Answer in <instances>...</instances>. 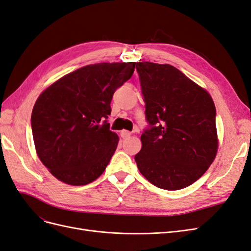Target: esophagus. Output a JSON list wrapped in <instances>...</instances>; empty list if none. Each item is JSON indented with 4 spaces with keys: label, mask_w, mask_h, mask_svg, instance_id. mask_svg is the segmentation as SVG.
I'll use <instances>...</instances> for the list:
<instances>
[{
    "label": "esophagus",
    "mask_w": 251,
    "mask_h": 251,
    "mask_svg": "<svg viewBox=\"0 0 251 251\" xmlns=\"http://www.w3.org/2000/svg\"><path fill=\"white\" fill-rule=\"evenodd\" d=\"M120 136H121V138H124V139H127L128 137H130L131 136V132H128V131H121L120 132Z\"/></svg>",
    "instance_id": "esophagus-1"
}]
</instances>
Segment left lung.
<instances>
[{
  "label": "left lung",
  "mask_w": 251,
  "mask_h": 251,
  "mask_svg": "<svg viewBox=\"0 0 251 251\" xmlns=\"http://www.w3.org/2000/svg\"><path fill=\"white\" fill-rule=\"evenodd\" d=\"M136 69L151 125L140 137L137 168L159 188L187 187L203 176L217 156L214 100L172 65L138 62Z\"/></svg>",
  "instance_id": "1"
}]
</instances>
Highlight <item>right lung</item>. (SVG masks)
<instances>
[{
    "mask_svg": "<svg viewBox=\"0 0 251 251\" xmlns=\"http://www.w3.org/2000/svg\"><path fill=\"white\" fill-rule=\"evenodd\" d=\"M135 66L88 65L60 77L37 98L31 115L35 151L57 180L86 185L104 172L119 141L107 123L110 103Z\"/></svg>",
    "mask_w": 251,
    "mask_h": 251,
    "instance_id": "obj_1",
    "label": "right lung"
}]
</instances>
